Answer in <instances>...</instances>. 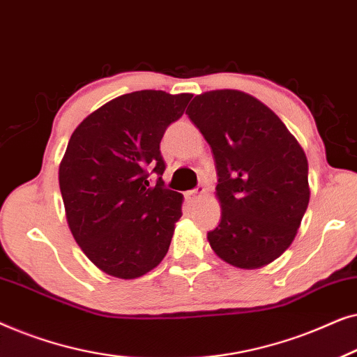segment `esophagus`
Masks as SVG:
<instances>
[{"label":"esophagus","instance_id":"obj_1","mask_svg":"<svg viewBox=\"0 0 357 357\" xmlns=\"http://www.w3.org/2000/svg\"><path fill=\"white\" fill-rule=\"evenodd\" d=\"M204 193H206L204 187H197L195 190H192V192H190V197H192L193 199H198V198H202Z\"/></svg>","mask_w":357,"mask_h":357}]
</instances>
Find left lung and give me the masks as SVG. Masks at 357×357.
Masks as SVG:
<instances>
[{"instance_id":"left-lung-1","label":"left lung","mask_w":357,"mask_h":357,"mask_svg":"<svg viewBox=\"0 0 357 357\" xmlns=\"http://www.w3.org/2000/svg\"><path fill=\"white\" fill-rule=\"evenodd\" d=\"M188 119L211 146L221 222L209 245L229 265L253 270L294 241L309 206L304 149L275 112L242 91L199 94Z\"/></svg>"}]
</instances>
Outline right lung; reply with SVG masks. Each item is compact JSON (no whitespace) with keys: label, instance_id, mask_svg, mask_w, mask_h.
Returning <instances> with one entry per match:
<instances>
[{"label":"right lung","instance_id":"obj_1","mask_svg":"<svg viewBox=\"0 0 357 357\" xmlns=\"http://www.w3.org/2000/svg\"><path fill=\"white\" fill-rule=\"evenodd\" d=\"M192 97L130 92L92 112L73 131L58 172L68 226L107 275L135 280L169 250L183 197L164 187L160 139ZM151 173L158 175L153 188Z\"/></svg>","mask_w":357,"mask_h":357}]
</instances>
